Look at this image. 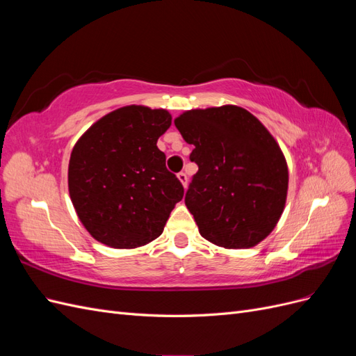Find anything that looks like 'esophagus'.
I'll return each mask as SVG.
<instances>
[{"mask_svg": "<svg viewBox=\"0 0 356 356\" xmlns=\"http://www.w3.org/2000/svg\"><path fill=\"white\" fill-rule=\"evenodd\" d=\"M178 179L181 181V184L184 186V187H187V182H188V177H187V174L186 172H179L178 174Z\"/></svg>", "mask_w": 356, "mask_h": 356, "instance_id": "34e87169", "label": "esophagus"}]
</instances>
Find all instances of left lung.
<instances>
[{
	"instance_id": "8db88e82",
	"label": "left lung",
	"mask_w": 356,
	"mask_h": 356,
	"mask_svg": "<svg viewBox=\"0 0 356 356\" xmlns=\"http://www.w3.org/2000/svg\"><path fill=\"white\" fill-rule=\"evenodd\" d=\"M199 166L186 204L204 239L245 250L266 239L284 212L288 166L275 138L236 105L191 110L174 120Z\"/></svg>"
}]
</instances>
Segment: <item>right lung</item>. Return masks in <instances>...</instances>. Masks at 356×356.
I'll return each mask as SVG.
<instances>
[{
	"label": "right lung",
	"mask_w": 356,
	"mask_h": 356,
	"mask_svg": "<svg viewBox=\"0 0 356 356\" xmlns=\"http://www.w3.org/2000/svg\"><path fill=\"white\" fill-rule=\"evenodd\" d=\"M170 123L166 110L129 105L99 118L74 145L70 196L98 242L131 250L163 232L170 211L184 196L157 148Z\"/></svg>",
	"instance_id": "1"
}]
</instances>
